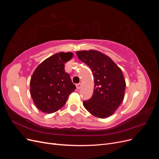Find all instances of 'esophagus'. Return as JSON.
<instances>
[{
  "label": "esophagus",
  "mask_w": 159,
  "mask_h": 159,
  "mask_svg": "<svg viewBox=\"0 0 159 159\" xmlns=\"http://www.w3.org/2000/svg\"><path fill=\"white\" fill-rule=\"evenodd\" d=\"M81 84H76V88L78 89H80L81 88Z\"/></svg>",
  "instance_id": "34e87169"
}]
</instances>
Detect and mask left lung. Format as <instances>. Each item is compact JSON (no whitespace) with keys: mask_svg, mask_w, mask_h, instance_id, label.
Returning <instances> with one entry per match:
<instances>
[{"mask_svg":"<svg viewBox=\"0 0 159 159\" xmlns=\"http://www.w3.org/2000/svg\"><path fill=\"white\" fill-rule=\"evenodd\" d=\"M78 58L93 72L94 89L89 100L83 105L87 111L98 118L113 115L124 99L126 83L122 70L105 54L95 50L76 52Z\"/></svg>","mask_w":159,"mask_h":159,"instance_id":"left-lung-1","label":"left lung"}]
</instances>
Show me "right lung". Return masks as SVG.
<instances>
[{
  "label": "right lung",
  "mask_w": 159,
  "mask_h": 159,
  "mask_svg": "<svg viewBox=\"0 0 159 159\" xmlns=\"http://www.w3.org/2000/svg\"><path fill=\"white\" fill-rule=\"evenodd\" d=\"M71 52H60L38 66L30 79V95L36 107L45 113H52L66 104L75 89L64 64L70 60Z\"/></svg>",
  "instance_id": "add662e5"
}]
</instances>
